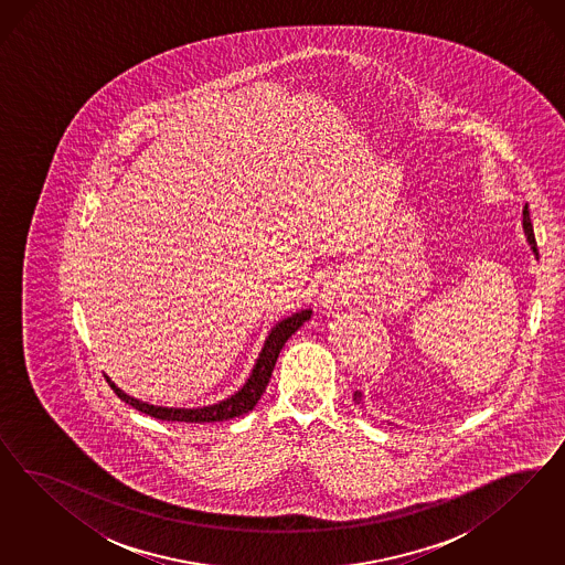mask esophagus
I'll list each match as a JSON object with an SVG mask.
<instances>
[{"instance_id": "1", "label": "esophagus", "mask_w": 565, "mask_h": 565, "mask_svg": "<svg viewBox=\"0 0 565 565\" xmlns=\"http://www.w3.org/2000/svg\"><path fill=\"white\" fill-rule=\"evenodd\" d=\"M345 286L338 281H329L321 291V305L326 308H338L345 302Z\"/></svg>"}]
</instances>
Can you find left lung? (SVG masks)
Masks as SVG:
<instances>
[{
	"instance_id": "left-lung-1",
	"label": "left lung",
	"mask_w": 565,
	"mask_h": 565,
	"mask_svg": "<svg viewBox=\"0 0 565 565\" xmlns=\"http://www.w3.org/2000/svg\"><path fill=\"white\" fill-rule=\"evenodd\" d=\"M522 227H524V234H526V239H529V244H531L534 257L539 258V248H536V239H534V232H532L531 213H529V205L524 206V211H522ZM360 397H362V394H360V392H356V394H354V399H356L359 404Z\"/></svg>"
}]
</instances>
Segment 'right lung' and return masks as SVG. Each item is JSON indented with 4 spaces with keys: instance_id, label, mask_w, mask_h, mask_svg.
Masks as SVG:
<instances>
[{
    "instance_id": "add662e5",
    "label": "right lung",
    "mask_w": 565,
    "mask_h": 565,
    "mask_svg": "<svg viewBox=\"0 0 565 565\" xmlns=\"http://www.w3.org/2000/svg\"><path fill=\"white\" fill-rule=\"evenodd\" d=\"M312 310H300L296 315H291L288 319L275 323L274 329L269 331L267 340L263 343V350L258 354L257 362L253 366V373L246 379V383L239 387L238 392L230 397H225L217 404L203 406V408H163V406H153L147 402H140L137 397H130L124 394L120 387H116V383L107 376L109 387L116 392L121 402H126L128 406L137 408L142 414H149L159 420H175V423H220V420H230L242 416L246 412L253 411L257 406L260 395L265 394V387L274 373L275 362L284 348V343L290 340L291 335L307 323L310 319Z\"/></svg>"
}]
</instances>
